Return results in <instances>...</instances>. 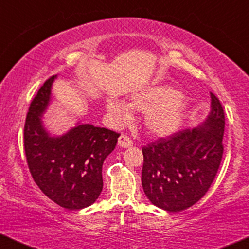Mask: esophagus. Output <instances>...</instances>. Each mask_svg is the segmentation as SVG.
<instances>
[{
	"instance_id": "34e87169",
	"label": "esophagus",
	"mask_w": 249,
	"mask_h": 249,
	"mask_svg": "<svg viewBox=\"0 0 249 249\" xmlns=\"http://www.w3.org/2000/svg\"><path fill=\"white\" fill-rule=\"evenodd\" d=\"M118 145H119V147H123V148L131 147L133 145V142L131 141L127 136L122 134V136L118 138Z\"/></svg>"
}]
</instances>
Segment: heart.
<instances>
[{
    "label": "heart",
    "mask_w": 249,
    "mask_h": 249,
    "mask_svg": "<svg viewBox=\"0 0 249 249\" xmlns=\"http://www.w3.org/2000/svg\"><path fill=\"white\" fill-rule=\"evenodd\" d=\"M108 121L113 126H124L132 121L131 108L144 113V126L148 133L166 137L179 130L186 113V99L177 89L167 84L151 85L133 92L128 104L121 99L105 102Z\"/></svg>",
    "instance_id": "b5f03b06"
}]
</instances>
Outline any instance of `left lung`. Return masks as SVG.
I'll return each mask as SVG.
<instances>
[{
    "instance_id": "8db88e82",
    "label": "left lung",
    "mask_w": 249,
    "mask_h": 249,
    "mask_svg": "<svg viewBox=\"0 0 249 249\" xmlns=\"http://www.w3.org/2000/svg\"><path fill=\"white\" fill-rule=\"evenodd\" d=\"M211 111L192 130H182L142 147V190L154 206L180 212L206 194L218 173L225 113L211 92Z\"/></svg>"
}]
</instances>
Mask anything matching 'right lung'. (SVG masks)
<instances>
[{"label":"right lung","mask_w":249,"mask_h":249,"mask_svg":"<svg viewBox=\"0 0 249 249\" xmlns=\"http://www.w3.org/2000/svg\"><path fill=\"white\" fill-rule=\"evenodd\" d=\"M57 76L42 85L31 102L24 125V150L30 173L48 198L68 210H82L103 190L102 167L115 150L119 134L104 127L77 123L61 136L43 124Z\"/></svg>","instance_id":"right-lung-1"}]
</instances>
